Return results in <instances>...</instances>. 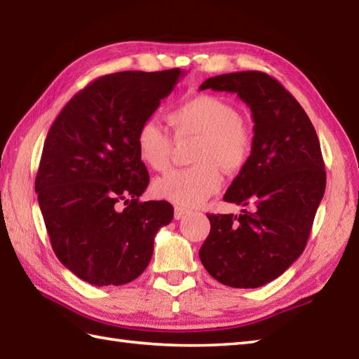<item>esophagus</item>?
Returning a JSON list of instances; mask_svg holds the SVG:
<instances>
[{"label": "esophagus", "mask_w": 359, "mask_h": 359, "mask_svg": "<svg viewBox=\"0 0 359 359\" xmlns=\"http://www.w3.org/2000/svg\"><path fill=\"white\" fill-rule=\"evenodd\" d=\"M185 214H188V211L185 210V208H180V206L174 208V219H176V220L183 219V215H185Z\"/></svg>", "instance_id": "obj_1"}]
</instances>
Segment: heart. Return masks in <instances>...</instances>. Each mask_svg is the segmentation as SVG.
Wrapping results in <instances>:
<instances>
[{
  "label": "heart",
  "mask_w": 359,
  "mask_h": 359,
  "mask_svg": "<svg viewBox=\"0 0 359 359\" xmlns=\"http://www.w3.org/2000/svg\"><path fill=\"white\" fill-rule=\"evenodd\" d=\"M168 121L177 136H197L194 165L166 172L154 182V193L183 208L200 206L219 193L222 168L238 172L251 159L252 133L241 122L237 108L212 95H197L172 107ZM140 161L154 171L168 168L172 140L156 119H145L136 131Z\"/></svg>",
  "instance_id": "heart-1"
}]
</instances>
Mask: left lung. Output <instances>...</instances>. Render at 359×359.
<instances>
[{
  "label": "left lung",
  "mask_w": 359,
  "mask_h": 359,
  "mask_svg": "<svg viewBox=\"0 0 359 359\" xmlns=\"http://www.w3.org/2000/svg\"><path fill=\"white\" fill-rule=\"evenodd\" d=\"M206 88L237 93L251 108V159L223 197L251 210L208 214L211 231L198 257L222 285L260 287L304 251L326 189L320 140L303 107L269 74H220L200 86Z\"/></svg>",
  "instance_id": "obj_1"
}]
</instances>
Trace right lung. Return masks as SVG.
<instances>
[{"label":"right lung","mask_w":359,"mask_h":359,"mask_svg":"<svg viewBox=\"0 0 359 359\" xmlns=\"http://www.w3.org/2000/svg\"><path fill=\"white\" fill-rule=\"evenodd\" d=\"M182 74H105L74 95L48 130L35 180L38 203L56 257L90 285L137 278L157 231L172 220L166 200H139L149 176L136 131Z\"/></svg>","instance_id":"add662e5"}]
</instances>
